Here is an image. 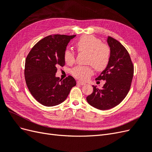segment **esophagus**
Masks as SVG:
<instances>
[{
    "label": "esophagus",
    "instance_id": "34e87169",
    "mask_svg": "<svg viewBox=\"0 0 152 152\" xmlns=\"http://www.w3.org/2000/svg\"><path fill=\"white\" fill-rule=\"evenodd\" d=\"M77 84L82 85V86H84V85H85V84H86V83H84V82H81V81H80V80H78V81L77 82Z\"/></svg>",
    "mask_w": 152,
    "mask_h": 152
}]
</instances>
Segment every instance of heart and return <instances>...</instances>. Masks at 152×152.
<instances>
[{
	"mask_svg": "<svg viewBox=\"0 0 152 152\" xmlns=\"http://www.w3.org/2000/svg\"><path fill=\"white\" fill-rule=\"evenodd\" d=\"M76 46L79 52L87 54V63L91 64L96 71L102 72L108 66L110 49L99 39L91 35H84L77 41ZM64 59L67 64H72L75 61L74 54L67 49L64 54ZM72 73L77 79L85 80L93 74V70L91 65L77 66L72 69Z\"/></svg>",
	"mask_w": 152,
	"mask_h": 152,
	"instance_id": "b5f03b06",
	"label": "heart"
}]
</instances>
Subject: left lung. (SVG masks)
<instances>
[{"label": "left lung", "mask_w": 152, "mask_h": 152, "mask_svg": "<svg viewBox=\"0 0 152 152\" xmlns=\"http://www.w3.org/2000/svg\"><path fill=\"white\" fill-rule=\"evenodd\" d=\"M110 49L108 66L96 78L106 80L102 89L93 86V92L86 98L92 107L105 110L120 104L129 91L134 74V66L126 49L115 39L108 37Z\"/></svg>", "instance_id": "left-lung-1"}]
</instances>
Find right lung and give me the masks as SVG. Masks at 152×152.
Listing matches in <instances>:
<instances>
[{
    "label": "right lung",
    "instance_id": "1",
    "mask_svg": "<svg viewBox=\"0 0 152 152\" xmlns=\"http://www.w3.org/2000/svg\"><path fill=\"white\" fill-rule=\"evenodd\" d=\"M75 36H48L32 48L26 58V86L34 98L45 107H53L63 102L76 85L75 79L70 75L63 80L56 77L57 67L65 64L64 54L67 45Z\"/></svg>",
    "mask_w": 152,
    "mask_h": 152
}]
</instances>
